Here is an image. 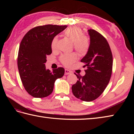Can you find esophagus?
I'll list each match as a JSON object with an SVG mask.
<instances>
[{
    "instance_id": "34e87169",
    "label": "esophagus",
    "mask_w": 134,
    "mask_h": 134,
    "mask_svg": "<svg viewBox=\"0 0 134 134\" xmlns=\"http://www.w3.org/2000/svg\"><path fill=\"white\" fill-rule=\"evenodd\" d=\"M72 72L71 71H70L68 69H65V75H68V74H70Z\"/></svg>"
}]
</instances>
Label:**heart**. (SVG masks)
<instances>
[{
  "label": "heart",
  "instance_id": "1",
  "mask_svg": "<svg viewBox=\"0 0 134 134\" xmlns=\"http://www.w3.org/2000/svg\"><path fill=\"white\" fill-rule=\"evenodd\" d=\"M64 35L70 39L74 43V48L79 55H86L90 48V40L87 36L84 35L83 30L78 26H73L67 28L64 32ZM58 37L55 36L51 41V48L53 50L58 47ZM78 56L75 53L63 54L60 56V62L63 64L70 66L72 63L76 60Z\"/></svg>",
  "mask_w": 134,
  "mask_h": 134
}]
</instances>
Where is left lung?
I'll list each match as a JSON object with an SVG mask.
<instances>
[{
    "label": "left lung",
    "instance_id": "1",
    "mask_svg": "<svg viewBox=\"0 0 134 134\" xmlns=\"http://www.w3.org/2000/svg\"><path fill=\"white\" fill-rule=\"evenodd\" d=\"M90 48L81 60L85 63V75H76L78 80L72 86L75 97L84 101H92L103 93L112 75L113 57L109 45L104 37L94 29L88 30Z\"/></svg>",
    "mask_w": 134,
    "mask_h": 134
}]
</instances>
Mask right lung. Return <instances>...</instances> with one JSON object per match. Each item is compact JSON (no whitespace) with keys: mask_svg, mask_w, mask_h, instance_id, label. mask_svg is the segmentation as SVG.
I'll list each match as a JSON object with an SVG mask.
<instances>
[{"mask_svg":"<svg viewBox=\"0 0 134 134\" xmlns=\"http://www.w3.org/2000/svg\"><path fill=\"white\" fill-rule=\"evenodd\" d=\"M67 26L55 25L39 26L30 29L19 45L17 63L25 89L35 98H44L52 93L57 79L64 74L59 67L51 72L45 68L47 56L52 53V38Z\"/></svg>","mask_w":134,"mask_h":134,"instance_id":"add662e5","label":"right lung"}]
</instances>
